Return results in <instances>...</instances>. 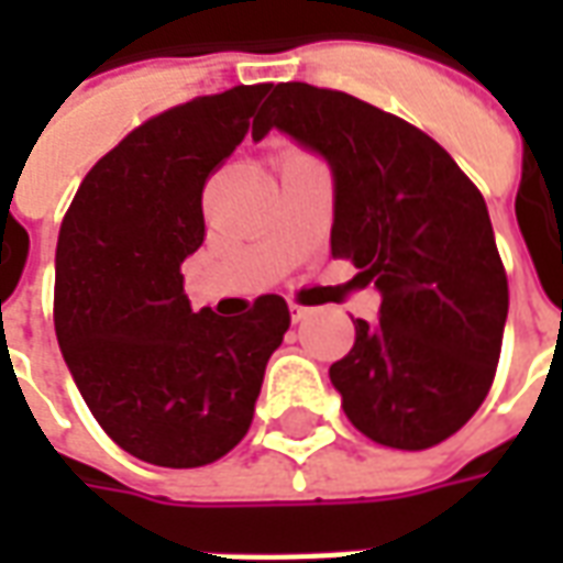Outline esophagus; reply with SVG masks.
<instances>
[{"label":"esophagus","mask_w":563,"mask_h":563,"mask_svg":"<svg viewBox=\"0 0 563 563\" xmlns=\"http://www.w3.org/2000/svg\"><path fill=\"white\" fill-rule=\"evenodd\" d=\"M289 310H292V322H305V319L310 317V307H301V305H289Z\"/></svg>","instance_id":"34e87169"}]
</instances>
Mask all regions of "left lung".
<instances>
[{
    "label": "left lung",
    "instance_id": "left-lung-1",
    "mask_svg": "<svg viewBox=\"0 0 563 563\" xmlns=\"http://www.w3.org/2000/svg\"><path fill=\"white\" fill-rule=\"evenodd\" d=\"M271 129L329 162L331 253L383 298L329 371L343 413L383 446H434L485 401L507 325L485 198L434 139L346 92L280 84L253 141Z\"/></svg>",
    "mask_w": 563,
    "mask_h": 563
}]
</instances>
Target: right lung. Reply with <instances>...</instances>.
<instances>
[{
	"label": "right lung",
	"mask_w": 563,
	"mask_h": 563,
	"mask_svg": "<svg viewBox=\"0 0 563 563\" xmlns=\"http://www.w3.org/2000/svg\"><path fill=\"white\" fill-rule=\"evenodd\" d=\"M268 90L201 96L129 132L84 177L59 229L63 358L104 434L159 467H201L241 443L289 329L280 295L244 317L196 313L180 274L205 241V180Z\"/></svg>",
	"instance_id": "add662e5"
}]
</instances>
